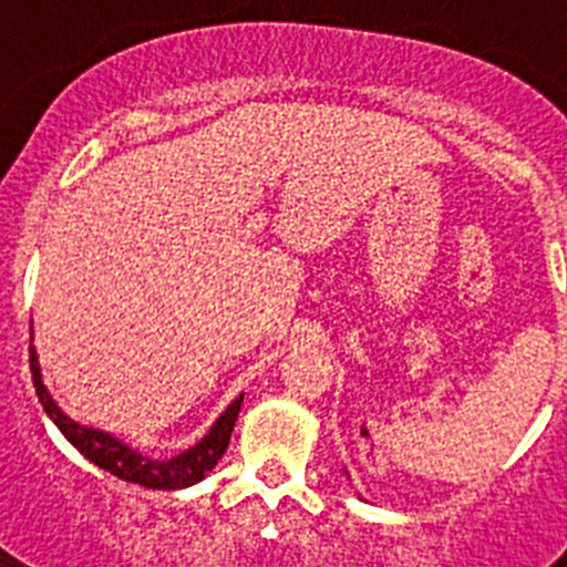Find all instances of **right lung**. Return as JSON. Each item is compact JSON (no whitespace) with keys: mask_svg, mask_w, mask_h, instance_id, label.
Segmentation results:
<instances>
[{"mask_svg":"<svg viewBox=\"0 0 567 567\" xmlns=\"http://www.w3.org/2000/svg\"><path fill=\"white\" fill-rule=\"evenodd\" d=\"M30 372H33V385H37L39 403L44 405L48 417L59 425V432H62L70 443L76 445L79 452H82L93 465L110 471V474L118 480L144 485V488H162V491L187 488V485L207 477L209 471L215 468V463L221 460V454L227 452L229 434H233V425L235 420H238L240 403H244V394H240V398L229 405L227 412L215 420V425L209 429V434L202 440V443L193 445L189 452L178 454V457L167 460V463H158V460H150L144 457V454L133 452L130 445L118 443V440L110 437V434L73 423L68 414H62V409L53 403V398H50L48 389H44L33 346H30Z\"/></svg>","mask_w":567,"mask_h":567,"instance_id":"1","label":"right lung"}]
</instances>
